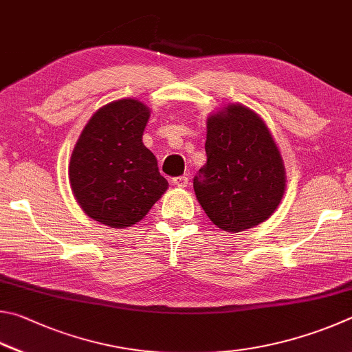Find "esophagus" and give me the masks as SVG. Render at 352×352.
<instances>
[{
  "instance_id": "1",
  "label": "esophagus",
  "mask_w": 352,
  "mask_h": 352,
  "mask_svg": "<svg viewBox=\"0 0 352 352\" xmlns=\"http://www.w3.org/2000/svg\"><path fill=\"white\" fill-rule=\"evenodd\" d=\"M173 186H176V187H181V188L187 187V186H188V177H187V176H179V177H175V179H173Z\"/></svg>"
}]
</instances>
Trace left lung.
I'll return each instance as SVG.
<instances>
[{"mask_svg": "<svg viewBox=\"0 0 352 352\" xmlns=\"http://www.w3.org/2000/svg\"><path fill=\"white\" fill-rule=\"evenodd\" d=\"M207 164L193 179L201 207L226 232H243L266 221L280 206L286 171L261 117L239 103L207 119Z\"/></svg>", "mask_w": 352, "mask_h": 352, "instance_id": "obj_1", "label": "left lung"}]
</instances>
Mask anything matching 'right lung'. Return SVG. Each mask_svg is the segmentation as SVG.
Segmentation results:
<instances>
[{
	"label": "right lung",
	"mask_w": 352,
	"mask_h": 352,
	"mask_svg": "<svg viewBox=\"0 0 352 352\" xmlns=\"http://www.w3.org/2000/svg\"><path fill=\"white\" fill-rule=\"evenodd\" d=\"M150 109L134 98L104 104L74 146L69 182L82 210L97 223L123 229L145 218L168 188L157 159L142 142Z\"/></svg>",
	"instance_id": "right-lung-1"
}]
</instances>
